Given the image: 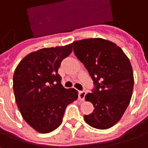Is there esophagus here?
Listing matches in <instances>:
<instances>
[{
	"mask_svg": "<svg viewBox=\"0 0 148 148\" xmlns=\"http://www.w3.org/2000/svg\"><path fill=\"white\" fill-rule=\"evenodd\" d=\"M85 95H86L85 91H79V99L81 100V101H84Z\"/></svg>",
	"mask_w": 148,
	"mask_h": 148,
	"instance_id": "34e87169",
	"label": "esophagus"
}]
</instances>
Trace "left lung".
Listing matches in <instances>:
<instances>
[{
	"label": "left lung",
	"mask_w": 148,
	"mask_h": 148,
	"mask_svg": "<svg viewBox=\"0 0 148 148\" xmlns=\"http://www.w3.org/2000/svg\"><path fill=\"white\" fill-rule=\"evenodd\" d=\"M72 44L74 55L94 84L92 92L85 96L94 110L84 120L95 129H109L121 119L131 100L134 74L130 60L120 47L105 39H84Z\"/></svg>",
	"instance_id": "1"
}]
</instances>
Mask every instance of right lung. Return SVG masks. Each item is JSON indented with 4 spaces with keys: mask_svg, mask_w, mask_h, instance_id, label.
<instances>
[{
    "mask_svg": "<svg viewBox=\"0 0 148 148\" xmlns=\"http://www.w3.org/2000/svg\"><path fill=\"white\" fill-rule=\"evenodd\" d=\"M73 44L40 49L19 62L13 76L15 101L23 120L33 130L47 134L62 123L66 106L78 98L74 88L61 84L58 69L72 52Z\"/></svg>",
    "mask_w": 148,
    "mask_h": 148,
    "instance_id": "1",
    "label": "right lung"
}]
</instances>
